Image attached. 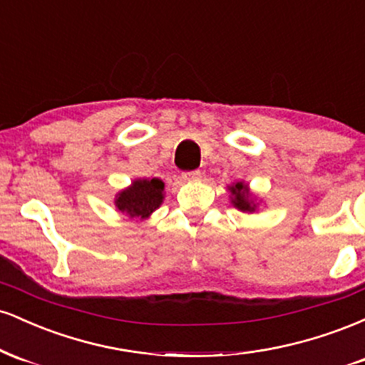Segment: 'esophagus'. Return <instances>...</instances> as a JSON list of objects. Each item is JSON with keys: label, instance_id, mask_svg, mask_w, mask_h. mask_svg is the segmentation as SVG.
Wrapping results in <instances>:
<instances>
[{"label": "esophagus", "instance_id": "esophagus-1", "mask_svg": "<svg viewBox=\"0 0 365 365\" xmlns=\"http://www.w3.org/2000/svg\"><path fill=\"white\" fill-rule=\"evenodd\" d=\"M183 182H199L200 180V171H185L182 175Z\"/></svg>", "mask_w": 365, "mask_h": 365}]
</instances>
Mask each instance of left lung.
Returning <instances> with one entry per match:
<instances>
[{
	"mask_svg": "<svg viewBox=\"0 0 365 365\" xmlns=\"http://www.w3.org/2000/svg\"><path fill=\"white\" fill-rule=\"evenodd\" d=\"M230 192V202H232L233 207H237L238 211L245 212V215H252V212H257L259 209V197L250 190L249 183H245L244 180H237V182L230 183L228 185Z\"/></svg>",
	"mask_w": 365,
	"mask_h": 365,
	"instance_id": "1",
	"label": "left lung"
}]
</instances>
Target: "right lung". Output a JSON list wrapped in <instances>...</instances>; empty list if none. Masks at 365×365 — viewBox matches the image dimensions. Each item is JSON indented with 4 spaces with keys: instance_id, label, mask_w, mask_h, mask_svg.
Instances as JSON below:
<instances>
[{
    "instance_id": "right-lung-1",
    "label": "right lung",
    "mask_w": 365,
    "mask_h": 365,
    "mask_svg": "<svg viewBox=\"0 0 365 365\" xmlns=\"http://www.w3.org/2000/svg\"><path fill=\"white\" fill-rule=\"evenodd\" d=\"M165 200V182L159 178H135L115 195L116 211L130 220L144 221Z\"/></svg>"
}]
</instances>
